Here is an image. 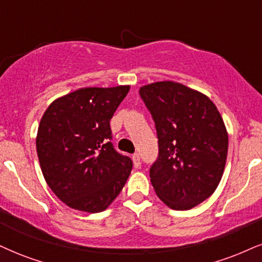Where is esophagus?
I'll use <instances>...</instances> for the list:
<instances>
[{
  "mask_svg": "<svg viewBox=\"0 0 262 262\" xmlns=\"http://www.w3.org/2000/svg\"><path fill=\"white\" fill-rule=\"evenodd\" d=\"M132 161H134V165L135 167H138L141 165V158H140V154H134L132 156Z\"/></svg>",
  "mask_w": 262,
  "mask_h": 262,
  "instance_id": "obj_1",
  "label": "esophagus"
}]
</instances>
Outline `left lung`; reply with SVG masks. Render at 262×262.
Returning a JSON list of instances; mask_svg holds the SVG:
<instances>
[{"mask_svg": "<svg viewBox=\"0 0 262 262\" xmlns=\"http://www.w3.org/2000/svg\"><path fill=\"white\" fill-rule=\"evenodd\" d=\"M140 95L156 122L159 157L150 167L157 195L173 210L208 199L224 175L228 134L214 102L175 81L144 85Z\"/></svg>", "mask_w": 262, "mask_h": 262, "instance_id": "obj_1", "label": "left lung"}]
</instances>
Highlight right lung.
Returning <instances> with one entry per match:
<instances>
[{
    "mask_svg": "<svg viewBox=\"0 0 262 262\" xmlns=\"http://www.w3.org/2000/svg\"><path fill=\"white\" fill-rule=\"evenodd\" d=\"M128 91V85L79 89L42 115L36 136L42 175L69 208L104 211L130 176L131 159L109 142V121Z\"/></svg>",
    "mask_w": 262,
    "mask_h": 262,
    "instance_id": "right-lung-1",
    "label": "right lung"
}]
</instances>
